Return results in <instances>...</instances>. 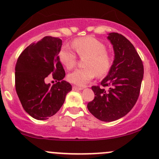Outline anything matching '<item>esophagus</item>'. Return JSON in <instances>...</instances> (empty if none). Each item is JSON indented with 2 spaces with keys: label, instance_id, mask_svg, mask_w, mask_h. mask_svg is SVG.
Instances as JSON below:
<instances>
[{
  "label": "esophagus",
  "instance_id": "1",
  "mask_svg": "<svg viewBox=\"0 0 159 159\" xmlns=\"http://www.w3.org/2000/svg\"><path fill=\"white\" fill-rule=\"evenodd\" d=\"M73 90H75V91H81V90H83V88L78 87V86H73Z\"/></svg>",
  "mask_w": 159,
  "mask_h": 159
}]
</instances>
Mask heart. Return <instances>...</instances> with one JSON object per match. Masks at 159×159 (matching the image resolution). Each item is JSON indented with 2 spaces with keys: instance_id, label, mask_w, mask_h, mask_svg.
I'll return each instance as SVG.
<instances>
[{
  "instance_id": "obj_1",
  "label": "heart",
  "mask_w": 159,
  "mask_h": 159,
  "mask_svg": "<svg viewBox=\"0 0 159 159\" xmlns=\"http://www.w3.org/2000/svg\"><path fill=\"white\" fill-rule=\"evenodd\" d=\"M75 51L84 58V65L86 68L76 69L68 75L70 82L79 86H84L95 76L103 75L108 71L111 65V57L106 52L105 44L96 38H78L72 42ZM60 62L68 69H70L76 63V54L67 44L61 48L58 53Z\"/></svg>"
}]
</instances>
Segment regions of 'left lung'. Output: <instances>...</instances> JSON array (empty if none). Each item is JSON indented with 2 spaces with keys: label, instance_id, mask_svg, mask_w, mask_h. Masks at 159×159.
I'll list each match as a JSON object with an SVG mask.
<instances>
[{
  "label": "left lung",
  "instance_id": "1",
  "mask_svg": "<svg viewBox=\"0 0 159 159\" xmlns=\"http://www.w3.org/2000/svg\"><path fill=\"white\" fill-rule=\"evenodd\" d=\"M114 61L107 76L101 82L108 90L92 86L94 98L88 109L102 121H116L132 109L139 96L144 75L142 60L133 44L123 35L109 33Z\"/></svg>",
  "mask_w": 159,
  "mask_h": 159
}]
</instances>
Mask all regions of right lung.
<instances>
[{
	"label": "right lung",
	"instance_id": "add662e5",
	"mask_svg": "<svg viewBox=\"0 0 159 159\" xmlns=\"http://www.w3.org/2000/svg\"><path fill=\"white\" fill-rule=\"evenodd\" d=\"M59 38L46 36L23 51L15 66V89L22 107L32 118L46 120L55 115L72 87L65 81V72L58 53ZM52 73L59 81L50 86L44 81Z\"/></svg>",
	"mask_w": 159,
	"mask_h": 159
}]
</instances>
